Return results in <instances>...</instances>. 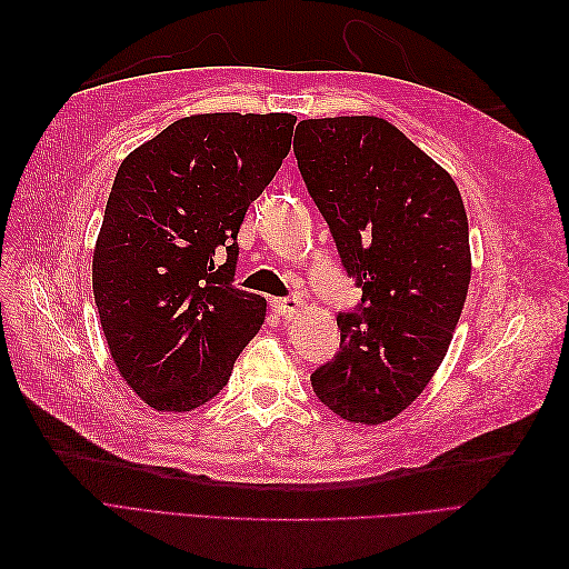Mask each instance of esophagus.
<instances>
[{
	"instance_id": "34e87169",
	"label": "esophagus",
	"mask_w": 569,
	"mask_h": 569,
	"mask_svg": "<svg viewBox=\"0 0 569 569\" xmlns=\"http://www.w3.org/2000/svg\"><path fill=\"white\" fill-rule=\"evenodd\" d=\"M270 306H272V313L284 318V320L295 318V316L299 313V308H301L299 299H295V297H289V299H272Z\"/></svg>"
}]
</instances>
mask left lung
Listing matches in <instances>:
<instances>
[{"label": "left lung", "instance_id": "left-lung-1", "mask_svg": "<svg viewBox=\"0 0 569 569\" xmlns=\"http://www.w3.org/2000/svg\"><path fill=\"white\" fill-rule=\"evenodd\" d=\"M299 170L343 268L363 287L339 313V353L311 375L341 420L382 425L418 399L468 297V216L453 178L377 116L301 120Z\"/></svg>", "mask_w": 569, "mask_h": 569}]
</instances>
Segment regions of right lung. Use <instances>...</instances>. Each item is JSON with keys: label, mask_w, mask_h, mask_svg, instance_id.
Returning <instances> with one entry per match:
<instances>
[{"label": "right lung", "mask_w": 569, "mask_h": 569, "mask_svg": "<svg viewBox=\"0 0 569 569\" xmlns=\"http://www.w3.org/2000/svg\"><path fill=\"white\" fill-rule=\"evenodd\" d=\"M291 113H197L120 163L92 256L113 363L140 399L187 412L228 385L266 299L232 287L249 203L289 153Z\"/></svg>", "instance_id": "right-lung-1"}]
</instances>
